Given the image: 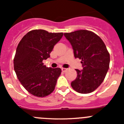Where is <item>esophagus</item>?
<instances>
[{
  "instance_id": "esophagus-1",
  "label": "esophagus",
  "mask_w": 124,
  "mask_h": 124,
  "mask_svg": "<svg viewBox=\"0 0 124 124\" xmlns=\"http://www.w3.org/2000/svg\"><path fill=\"white\" fill-rule=\"evenodd\" d=\"M61 70H62V72H66V70H67V69H65V68H62V69H61Z\"/></svg>"
}]
</instances>
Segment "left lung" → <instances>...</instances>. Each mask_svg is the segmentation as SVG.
Segmentation results:
<instances>
[{"label":"left lung","mask_w":124,"mask_h":124,"mask_svg":"<svg viewBox=\"0 0 124 124\" xmlns=\"http://www.w3.org/2000/svg\"><path fill=\"white\" fill-rule=\"evenodd\" d=\"M73 50L75 58L81 60L82 70L76 69L77 76L71 86L76 91L86 94L102 83L109 67L110 55L98 35L88 30L64 33Z\"/></svg>","instance_id":"obj_1"}]
</instances>
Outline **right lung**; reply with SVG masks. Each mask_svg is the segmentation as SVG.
I'll return each mask as SVG.
<instances>
[{
  "label": "right lung",
  "instance_id": "add662e5",
  "mask_svg": "<svg viewBox=\"0 0 124 124\" xmlns=\"http://www.w3.org/2000/svg\"><path fill=\"white\" fill-rule=\"evenodd\" d=\"M62 36V33L34 30L25 34L19 43L13 61L14 70L20 82L33 95L46 96L55 89L61 69L46 67L43 61L49 57Z\"/></svg>",
  "mask_w": 124,
  "mask_h": 124
}]
</instances>
